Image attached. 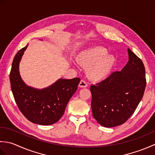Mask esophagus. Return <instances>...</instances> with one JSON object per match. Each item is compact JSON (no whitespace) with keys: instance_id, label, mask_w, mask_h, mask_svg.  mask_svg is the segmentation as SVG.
Wrapping results in <instances>:
<instances>
[{"instance_id":"obj_1","label":"esophagus","mask_w":155,"mask_h":155,"mask_svg":"<svg viewBox=\"0 0 155 155\" xmlns=\"http://www.w3.org/2000/svg\"><path fill=\"white\" fill-rule=\"evenodd\" d=\"M78 86H79V87H81V88H86V87H87L88 84H87L86 81L84 80H81Z\"/></svg>"}]
</instances>
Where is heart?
<instances>
[{
	"label": "heart",
	"mask_w": 155,
	"mask_h": 155,
	"mask_svg": "<svg viewBox=\"0 0 155 155\" xmlns=\"http://www.w3.org/2000/svg\"><path fill=\"white\" fill-rule=\"evenodd\" d=\"M104 47L97 46L82 52L78 61L87 68V77L94 81H102L109 76L114 67L116 58L113 54H107Z\"/></svg>",
	"instance_id": "b5f03b06"
}]
</instances>
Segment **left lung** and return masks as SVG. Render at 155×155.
<instances>
[{
    "label": "left lung",
    "mask_w": 155,
    "mask_h": 155,
    "mask_svg": "<svg viewBox=\"0 0 155 155\" xmlns=\"http://www.w3.org/2000/svg\"><path fill=\"white\" fill-rule=\"evenodd\" d=\"M128 60L121 71L91 84L93 117L101 125L114 127L124 123L143 97L147 82L143 61L128 48Z\"/></svg>",
    "instance_id": "8db88e82"
}]
</instances>
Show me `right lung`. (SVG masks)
I'll return each instance as SVG.
<instances>
[{"label": "right lung", "mask_w": 155, "mask_h": 155, "mask_svg": "<svg viewBox=\"0 0 155 155\" xmlns=\"http://www.w3.org/2000/svg\"><path fill=\"white\" fill-rule=\"evenodd\" d=\"M27 46L21 49L13 60L10 72L11 90L19 110L29 121L38 124L51 125L57 123L63 115L81 79L60 78L43 89L27 86L19 73V62Z\"/></svg>", "instance_id": "obj_1"}]
</instances>
